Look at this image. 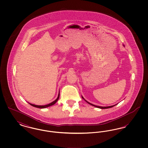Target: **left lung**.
<instances>
[{
	"label": "left lung",
	"instance_id": "obj_1",
	"mask_svg": "<svg viewBox=\"0 0 148 148\" xmlns=\"http://www.w3.org/2000/svg\"><path fill=\"white\" fill-rule=\"evenodd\" d=\"M82 97V98L83 99H84V98L83 97ZM86 101V100H85ZM88 104H90V105H92V106H95V107H97V108H100V109H107V108H112L113 106H116V105H114V106H95V105H93V104H92L91 103H89V102H88L87 101H86Z\"/></svg>",
	"mask_w": 148,
	"mask_h": 148
}]
</instances>
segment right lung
<instances>
[{
    "mask_svg": "<svg viewBox=\"0 0 148 148\" xmlns=\"http://www.w3.org/2000/svg\"><path fill=\"white\" fill-rule=\"evenodd\" d=\"M59 95H60V94H59H59H58V98H57V99H56V100H54V101L51 102V103H50V104H47V105H45V106H36V105L32 104H30V103H29V104H30V105H31L32 106H33L36 107V108H41V109H42V108H45L49 107V106H53V105H54V104H56V101L58 100V99H59Z\"/></svg>",
    "mask_w": 148,
    "mask_h": 148,
    "instance_id": "obj_1",
    "label": "right lung"
}]
</instances>
